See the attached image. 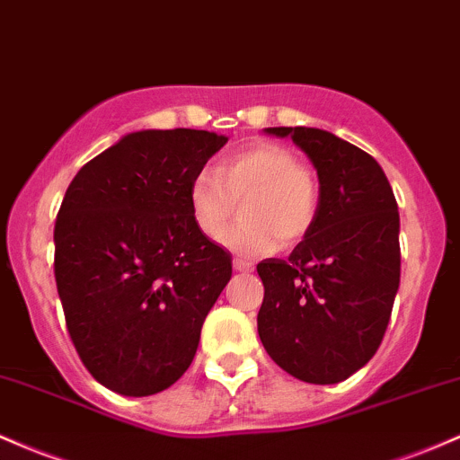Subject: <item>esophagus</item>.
<instances>
[{"instance_id":"esophagus-1","label":"esophagus","mask_w":460,"mask_h":460,"mask_svg":"<svg viewBox=\"0 0 460 460\" xmlns=\"http://www.w3.org/2000/svg\"><path fill=\"white\" fill-rule=\"evenodd\" d=\"M234 270L235 272H251L253 270V266H251L249 261L240 260V257H234Z\"/></svg>"}]
</instances>
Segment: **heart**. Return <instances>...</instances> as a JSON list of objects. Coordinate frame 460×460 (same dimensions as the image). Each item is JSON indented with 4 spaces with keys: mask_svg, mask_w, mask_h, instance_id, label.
I'll return each instance as SVG.
<instances>
[{
    "mask_svg": "<svg viewBox=\"0 0 460 460\" xmlns=\"http://www.w3.org/2000/svg\"><path fill=\"white\" fill-rule=\"evenodd\" d=\"M196 229L220 240L242 203L240 225L225 244L240 255H266L296 246L319 220L321 181L292 148L260 141L226 155L214 170H200L188 190Z\"/></svg>",
    "mask_w": 460,
    "mask_h": 460,
    "instance_id": "1",
    "label": "heart"
}]
</instances>
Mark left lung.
<instances>
[{"instance_id":"1","label":"left lung","mask_w":460,"mask_h":460,"mask_svg":"<svg viewBox=\"0 0 460 460\" xmlns=\"http://www.w3.org/2000/svg\"><path fill=\"white\" fill-rule=\"evenodd\" d=\"M290 137L314 164L321 211L288 260L257 272L261 345L281 369L310 385H336L367 365L385 338L400 288V211L371 155L321 128H266Z\"/></svg>"}]
</instances>
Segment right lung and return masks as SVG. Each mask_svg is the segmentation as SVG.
Returning <instances> with one entry per match:
<instances>
[{"instance_id": "right-lung-1", "label": "right lung", "mask_w": 460, "mask_h": 460, "mask_svg": "<svg viewBox=\"0 0 460 460\" xmlns=\"http://www.w3.org/2000/svg\"><path fill=\"white\" fill-rule=\"evenodd\" d=\"M226 144L209 130H139L80 168L54 225V277L80 360L102 386L146 397L194 360L231 279L196 229L190 181Z\"/></svg>"}]
</instances>
